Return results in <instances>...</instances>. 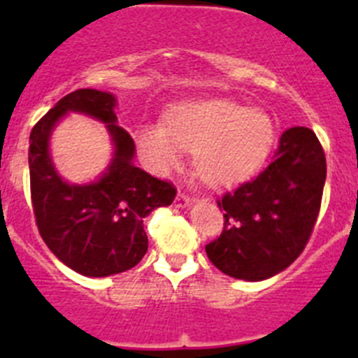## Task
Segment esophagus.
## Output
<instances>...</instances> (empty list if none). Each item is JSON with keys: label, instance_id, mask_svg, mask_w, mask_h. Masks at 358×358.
<instances>
[{"label": "esophagus", "instance_id": "esophagus-1", "mask_svg": "<svg viewBox=\"0 0 358 358\" xmlns=\"http://www.w3.org/2000/svg\"><path fill=\"white\" fill-rule=\"evenodd\" d=\"M173 204H176V208H188L189 204H192V199H189L186 194H181V192H179Z\"/></svg>", "mask_w": 358, "mask_h": 358}]
</instances>
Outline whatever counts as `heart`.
Segmentation results:
<instances>
[{"instance_id":"b5f03b06","label":"heart","mask_w":358,"mask_h":358,"mask_svg":"<svg viewBox=\"0 0 358 358\" xmlns=\"http://www.w3.org/2000/svg\"><path fill=\"white\" fill-rule=\"evenodd\" d=\"M276 125L264 109H249L229 98L185 100L164 113L163 123H143L134 141L156 172L177 166L182 148L206 185L227 188L260 170L273 148Z\"/></svg>"}]
</instances>
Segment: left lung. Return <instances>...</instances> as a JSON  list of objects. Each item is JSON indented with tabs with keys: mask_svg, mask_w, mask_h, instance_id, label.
<instances>
[{
	"mask_svg": "<svg viewBox=\"0 0 358 358\" xmlns=\"http://www.w3.org/2000/svg\"><path fill=\"white\" fill-rule=\"evenodd\" d=\"M327 157L308 127H290L274 161L260 176L218 201L222 235L206 245L211 264L227 276L264 281L301 255L317 220Z\"/></svg>",
	"mask_w": 358,
	"mask_h": 358,
	"instance_id": "8db88e82",
	"label": "left lung"
}]
</instances>
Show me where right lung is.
I'll return each mask as SVG.
<instances>
[{
	"mask_svg": "<svg viewBox=\"0 0 358 358\" xmlns=\"http://www.w3.org/2000/svg\"><path fill=\"white\" fill-rule=\"evenodd\" d=\"M116 106V96L107 91H73L30 134L28 166L39 233L66 267L87 278L113 276L140 264L148 249L143 218L176 199L172 185L134 164V141L118 125ZM69 112L98 119L110 134L111 161L94 182H66L52 163L51 134Z\"/></svg>",
	"mask_w": 358,
	"mask_h": 358,
	"instance_id": "obj_1",
	"label": "right lung"
}]
</instances>
